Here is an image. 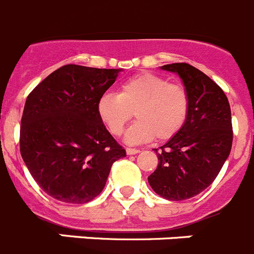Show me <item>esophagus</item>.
<instances>
[{"label":"esophagus","instance_id":"esophagus-1","mask_svg":"<svg viewBox=\"0 0 254 254\" xmlns=\"http://www.w3.org/2000/svg\"><path fill=\"white\" fill-rule=\"evenodd\" d=\"M126 152H127L128 155H136L140 152V150L133 149V147H127V149H126Z\"/></svg>","mask_w":254,"mask_h":254}]
</instances>
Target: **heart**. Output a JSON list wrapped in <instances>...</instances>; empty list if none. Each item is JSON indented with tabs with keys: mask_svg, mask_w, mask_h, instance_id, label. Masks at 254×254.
Returning a JSON list of instances; mask_svg holds the SVG:
<instances>
[{
	"mask_svg": "<svg viewBox=\"0 0 254 254\" xmlns=\"http://www.w3.org/2000/svg\"><path fill=\"white\" fill-rule=\"evenodd\" d=\"M190 108V94L183 85L145 72L123 81L117 94H103L96 112L114 136L123 133L134 112L137 121L129 128L127 141L136 143L154 137L159 141L174 137L187 122Z\"/></svg>",
	"mask_w": 254,
	"mask_h": 254,
	"instance_id": "heart-1",
	"label": "heart"
}]
</instances>
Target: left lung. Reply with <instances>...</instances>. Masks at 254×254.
<instances>
[{
  "label": "left lung",
  "mask_w": 254,
  "mask_h": 254,
  "mask_svg": "<svg viewBox=\"0 0 254 254\" xmlns=\"http://www.w3.org/2000/svg\"><path fill=\"white\" fill-rule=\"evenodd\" d=\"M161 68L178 73L190 108L183 128L155 150L158 168L147 181L163 198L182 201L206 190L223 168L232 150V112L223 89L198 68L188 64Z\"/></svg>",
  "instance_id": "obj_1"
}]
</instances>
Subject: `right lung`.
I'll return each instance as SVG.
<instances>
[{"label": "right lung", "instance_id": "right-lung-1", "mask_svg": "<svg viewBox=\"0 0 254 254\" xmlns=\"http://www.w3.org/2000/svg\"><path fill=\"white\" fill-rule=\"evenodd\" d=\"M120 71L66 64L26 98L20 152L39 187L58 201L94 199L114 161L126 156L96 112L98 100Z\"/></svg>", "mask_w": 254, "mask_h": 254}]
</instances>
